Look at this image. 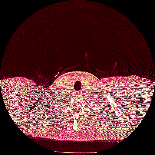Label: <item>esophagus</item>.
<instances>
[{"label":"esophagus","mask_w":155,"mask_h":155,"mask_svg":"<svg viewBox=\"0 0 155 155\" xmlns=\"http://www.w3.org/2000/svg\"><path fill=\"white\" fill-rule=\"evenodd\" d=\"M76 97H78V98H81V94H76Z\"/></svg>","instance_id":"1"}]
</instances>
